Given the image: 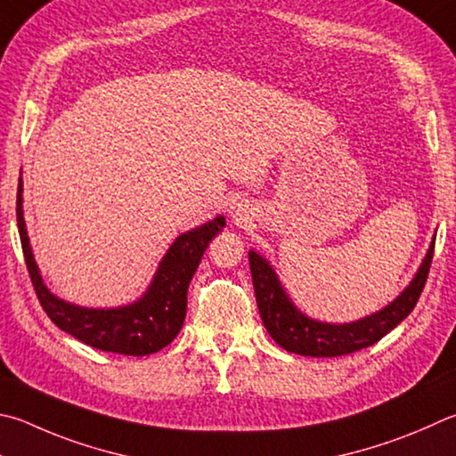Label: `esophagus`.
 Wrapping results in <instances>:
<instances>
[{"instance_id":"obj_1","label":"esophagus","mask_w":456,"mask_h":456,"mask_svg":"<svg viewBox=\"0 0 456 456\" xmlns=\"http://www.w3.org/2000/svg\"><path fill=\"white\" fill-rule=\"evenodd\" d=\"M247 207H249V205H245L243 201L235 203L233 207H231V215H233V219L237 223H243L247 219Z\"/></svg>"}]
</instances>
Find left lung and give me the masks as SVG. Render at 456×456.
<instances>
[{
	"mask_svg": "<svg viewBox=\"0 0 456 456\" xmlns=\"http://www.w3.org/2000/svg\"><path fill=\"white\" fill-rule=\"evenodd\" d=\"M435 243L420 265L415 279L404 289L401 297L367 319L345 325H330L305 317L293 307L283 289H281L275 271L261 255L249 253V265L253 275V287L263 325L273 341L289 353L305 354V357H341L380 341L388 330H393L403 319H407L415 309L420 293H423L430 263H433Z\"/></svg>",
	"mask_w": 456,
	"mask_h": 456,
	"instance_id": "left-lung-1",
	"label": "left lung"
}]
</instances>
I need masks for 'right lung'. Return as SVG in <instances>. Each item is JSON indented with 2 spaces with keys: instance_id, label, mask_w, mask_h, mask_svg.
<instances>
[{
  "instance_id": "right-lung-1",
  "label": "right lung",
  "mask_w": 456,
  "mask_h": 456,
  "mask_svg": "<svg viewBox=\"0 0 456 456\" xmlns=\"http://www.w3.org/2000/svg\"><path fill=\"white\" fill-rule=\"evenodd\" d=\"M15 213H18L23 259H26L31 285L47 317L65 333L94 349L131 354V357H143V354L161 351L177 337L185 321L189 281L200 267L207 245L225 225V217H217L179 235L159 263L149 291L137 303L119 309H86L57 299L41 281L31 255L26 221H23L21 179L18 183Z\"/></svg>"
}]
</instances>
